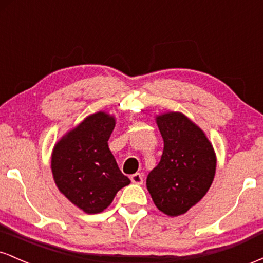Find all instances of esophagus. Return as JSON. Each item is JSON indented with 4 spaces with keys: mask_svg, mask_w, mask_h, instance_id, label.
<instances>
[{
    "mask_svg": "<svg viewBox=\"0 0 263 263\" xmlns=\"http://www.w3.org/2000/svg\"><path fill=\"white\" fill-rule=\"evenodd\" d=\"M129 179H131V182L134 184H142V183H143V177H142L141 173L132 174V176L129 177Z\"/></svg>",
    "mask_w": 263,
    "mask_h": 263,
    "instance_id": "34e87169",
    "label": "esophagus"
}]
</instances>
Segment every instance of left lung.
Instances as JSON below:
<instances>
[{
	"mask_svg": "<svg viewBox=\"0 0 263 263\" xmlns=\"http://www.w3.org/2000/svg\"><path fill=\"white\" fill-rule=\"evenodd\" d=\"M156 122L164 149L146 185L158 210L174 218L185 214L210 189L216 153L203 129L179 111L156 115Z\"/></svg>",
	"mask_w": 263,
	"mask_h": 263,
	"instance_id": "obj_1",
	"label": "left lung"
}]
</instances>
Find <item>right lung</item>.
Wrapping results in <instances>:
<instances>
[{
	"label": "right lung",
	"mask_w": 263,
	"mask_h": 263,
	"mask_svg": "<svg viewBox=\"0 0 263 263\" xmlns=\"http://www.w3.org/2000/svg\"><path fill=\"white\" fill-rule=\"evenodd\" d=\"M115 125V115L98 111L66 131L53 147L50 170L54 183L86 214L102 213L117 192L131 183L108 149Z\"/></svg>",
	"instance_id": "obj_1"
}]
</instances>
